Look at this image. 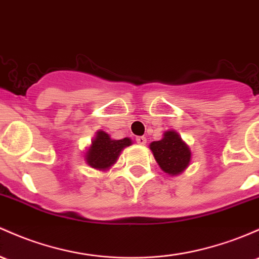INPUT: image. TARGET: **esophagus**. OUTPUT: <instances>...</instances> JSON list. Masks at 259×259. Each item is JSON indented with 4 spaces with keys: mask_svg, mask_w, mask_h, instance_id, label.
Returning a JSON list of instances; mask_svg holds the SVG:
<instances>
[{
    "mask_svg": "<svg viewBox=\"0 0 259 259\" xmlns=\"http://www.w3.org/2000/svg\"><path fill=\"white\" fill-rule=\"evenodd\" d=\"M146 138H145V136H138V138H136V143H138L139 145H145L146 144Z\"/></svg>",
    "mask_w": 259,
    "mask_h": 259,
    "instance_id": "34e87169",
    "label": "esophagus"
}]
</instances>
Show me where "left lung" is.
Returning <instances> with one entry per match:
<instances>
[{
    "instance_id": "left-lung-1",
    "label": "left lung",
    "mask_w": 259,
    "mask_h": 259,
    "mask_svg": "<svg viewBox=\"0 0 259 259\" xmlns=\"http://www.w3.org/2000/svg\"><path fill=\"white\" fill-rule=\"evenodd\" d=\"M156 162L164 173L178 176L188 168L192 160L189 146L182 140L181 135L175 130H167L163 138L150 144Z\"/></svg>"
}]
</instances>
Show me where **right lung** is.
I'll return each mask as SVG.
<instances>
[{"label": "right lung", "instance_id": "right-lung-1", "mask_svg": "<svg viewBox=\"0 0 259 259\" xmlns=\"http://www.w3.org/2000/svg\"><path fill=\"white\" fill-rule=\"evenodd\" d=\"M132 144V139L124 138L121 140H114L103 130H98L84 152V161L92 168L108 171L118 161L121 151Z\"/></svg>", "mask_w": 259, "mask_h": 259}]
</instances>
